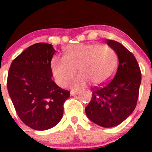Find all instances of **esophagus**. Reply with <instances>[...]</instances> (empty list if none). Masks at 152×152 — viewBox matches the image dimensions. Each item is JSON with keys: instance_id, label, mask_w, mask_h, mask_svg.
I'll return each mask as SVG.
<instances>
[{"instance_id": "34e87169", "label": "esophagus", "mask_w": 152, "mask_h": 152, "mask_svg": "<svg viewBox=\"0 0 152 152\" xmlns=\"http://www.w3.org/2000/svg\"><path fill=\"white\" fill-rule=\"evenodd\" d=\"M79 93V91H71L70 92V96H74L76 95H77Z\"/></svg>"}]
</instances>
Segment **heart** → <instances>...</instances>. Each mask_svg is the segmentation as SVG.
<instances>
[{
	"label": "heart",
	"instance_id": "obj_1",
	"mask_svg": "<svg viewBox=\"0 0 152 152\" xmlns=\"http://www.w3.org/2000/svg\"><path fill=\"white\" fill-rule=\"evenodd\" d=\"M117 57L113 48L99 43L73 44L65 48L63 56H54L50 60V69L55 82L65 87L77 71L80 74L70 81L73 90L84 88L93 82L96 86L107 84L114 74Z\"/></svg>",
	"mask_w": 152,
	"mask_h": 152
}]
</instances>
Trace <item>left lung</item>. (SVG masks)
Wrapping results in <instances>:
<instances>
[{"label":"left lung","instance_id":"8db88e82","mask_svg":"<svg viewBox=\"0 0 152 152\" xmlns=\"http://www.w3.org/2000/svg\"><path fill=\"white\" fill-rule=\"evenodd\" d=\"M107 44L117 54V71L109 83L93 90L85 113L92 122L110 128L121 124L134 111L141 73L134 55L123 45L111 39H107Z\"/></svg>","mask_w":152,"mask_h":152}]
</instances>
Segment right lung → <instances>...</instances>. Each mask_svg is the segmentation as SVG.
Listing matches in <instances>:
<instances>
[{
    "label": "right lung",
    "mask_w": 152,
    "mask_h": 152,
    "mask_svg": "<svg viewBox=\"0 0 152 152\" xmlns=\"http://www.w3.org/2000/svg\"><path fill=\"white\" fill-rule=\"evenodd\" d=\"M56 52L52 45L34 44L11 64L7 89L18 116L35 130L55 126L63 115V104L70 92L51 79L50 60Z\"/></svg>",
    "instance_id": "add662e5"
}]
</instances>
